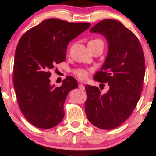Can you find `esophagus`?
Segmentation results:
<instances>
[{"instance_id":"34e87169","label":"esophagus","mask_w":156,"mask_h":156,"mask_svg":"<svg viewBox=\"0 0 156 156\" xmlns=\"http://www.w3.org/2000/svg\"><path fill=\"white\" fill-rule=\"evenodd\" d=\"M78 87H79V89H81V90H84V89H85V87H84V85L83 83H79Z\"/></svg>"}]
</instances>
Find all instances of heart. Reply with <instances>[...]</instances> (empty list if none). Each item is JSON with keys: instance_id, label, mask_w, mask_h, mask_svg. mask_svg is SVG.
Listing matches in <instances>:
<instances>
[{"instance_id": "heart-1", "label": "heart", "mask_w": 156, "mask_h": 156, "mask_svg": "<svg viewBox=\"0 0 156 156\" xmlns=\"http://www.w3.org/2000/svg\"><path fill=\"white\" fill-rule=\"evenodd\" d=\"M101 39H92V40L89 41V43H90V42H101ZM74 74L76 75V76L78 77V78H79L81 80H83V79H86V78H87V76H88V74H89V72L87 70V69H77L76 70H74Z\"/></svg>"}]
</instances>
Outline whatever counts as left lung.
<instances>
[{"label":"left lung","mask_w":156,"mask_h":156,"mask_svg":"<svg viewBox=\"0 0 156 156\" xmlns=\"http://www.w3.org/2000/svg\"><path fill=\"white\" fill-rule=\"evenodd\" d=\"M89 31L104 36L108 42L104 63L93 78L108 83L109 89L103 94L98 87L86 86V115L97 128L114 129L129 118L140 98L145 74L144 53L136 36L115 20H102Z\"/></svg>","instance_id":"left-lung-1"}]
</instances>
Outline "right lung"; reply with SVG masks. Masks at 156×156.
Returning a JSON list of instances; mask_svg holds the SVG:
<instances>
[{"label": "right lung", "instance_id": "obj_1", "mask_svg": "<svg viewBox=\"0 0 156 156\" xmlns=\"http://www.w3.org/2000/svg\"><path fill=\"white\" fill-rule=\"evenodd\" d=\"M90 26L48 19L20 39L15 55L14 87L21 112L37 128H53L63 119L66 98L78 83L67 76L61 87H55L51 84L50 70L66 59L69 42Z\"/></svg>", "mask_w": 156, "mask_h": 156}]
</instances>
